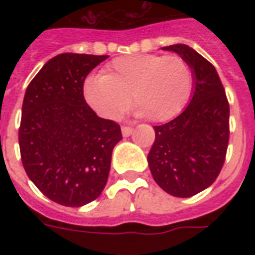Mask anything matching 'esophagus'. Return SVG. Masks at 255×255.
Returning <instances> with one entry per match:
<instances>
[{
    "instance_id": "34e87169",
    "label": "esophagus",
    "mask_w": 255,
    "mask_h": 255,
    "mask_svg": "<svg viewBox=\"0 0 255 255\" xmlns=\"http://www.w3.org/2000/svg\"><path fill=\"white\" fill-rule=\"evenodd\" d=\"M132 131H133V129H132L131 127H122V133H123L124 137H128V136L132 133Z\"/></svg>"
}]
</instances>
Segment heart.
<instances>
[{
  "mask_svg": "<svg viewBox=\"0 0 255 255\" xmlns=\"http://www.w3.org/2000/svg\"><path fill=\"white\" fill-rule=\"evenodd\" d=\"M192 88L193 73L182 58L137 54L118 58L102 75L88 77L83 95L88 106L107 120L119 119L132 95L136 115L167 122L185 107Z\"/></svg>",
  "mask_w": 255,
  "mask_h": 255,
  "instance_id": "obj_1",
  "label": "heart"
}]
</instances>
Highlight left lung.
I'll return each instance as SVG.
<instances>
[{"instance_id":"obj_1","label":"left lung","mask_w":255,"mask_h":255,"mask_svg":"<svg viewBox=\"0 0 255 255\" xmlns=\"http://www.w3.org/2000/svg\"><path fill=\"white\" fill-rule=\"evenodd\" d=\"M193 73L188 107L163 126H155L148 165L156 184L174 197H192L214 182L229 143V103L214 66L188 45L165 46Z\"/></svg>"}]
</instances>
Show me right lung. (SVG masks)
I'll list each match as a JSON object with an SVG mask.
<instances>
[{
	"label": "right lung",
	"mask_w": 255,
	"mask_h": 255,
	"mask_svg": "<svg viewBox=\"0 0 255 255\" xmlns=\"http://www.w3.org/2000/svg\"><path fill=\"white\" fill-rule=\"evenodd\" d=\"M107 58L59 54L26 88L18 131L22 164L38 189L63 206L99 197L122 140L119 124L99 118L83 96L86 77Z\"/></svg>",
	"instance_id": "right-lung-1"
}]
</instances>
